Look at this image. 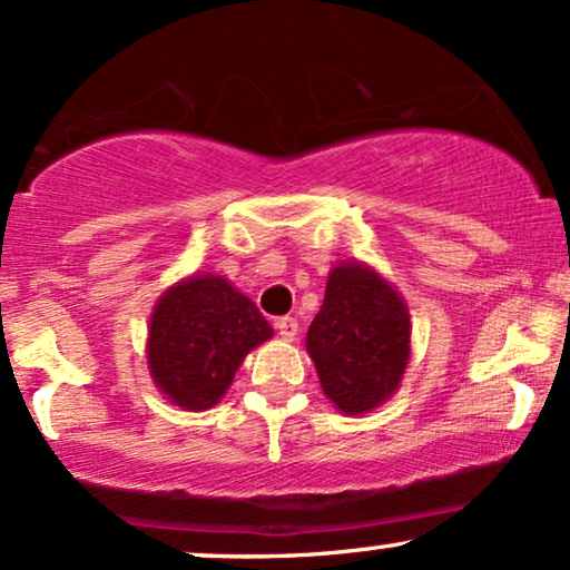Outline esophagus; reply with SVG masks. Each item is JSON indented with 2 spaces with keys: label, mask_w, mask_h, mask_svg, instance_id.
<instances>
[{
  "label": "esophagus",
  "mask_w": 570,
  "mask_h": 570,
  "mask_svg": "<svg viewBox=\"0 0 570 570\" xmlns=\"http://www.w3.org/2000/svg\"><path fill=\"white\" fill-rule=\"evenodd\" d=\"M276 328L284 340H294L299 332V324H297V318H292V315H284V318L276 321Z\"/></svg>",
  "instance_id": "34e87169"
}]
</instances>
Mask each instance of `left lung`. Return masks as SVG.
<instances>
[{
  "label": "left lung",
  "mask_w": 570,
  "mask_h": 570,
  "mask_svg": "<svg viewBox=\"0 0 570 570\" xmlns=\"http://www.w3.org/2000/svg\"><path fill=\"white\" fill-rule=\"evenodd\" d=\"M305 347L328 401L347 416L368 414L395 395L406 374L409 307L374 267L337 263Z\"/></svg>",
  "instance_id": "8db88e82"
}]
</instances>
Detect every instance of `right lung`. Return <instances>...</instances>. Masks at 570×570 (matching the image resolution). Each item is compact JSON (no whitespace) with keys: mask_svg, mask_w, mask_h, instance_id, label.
<instances>
[{"mask_svg":"<svg viewBox=\"0 0 570 570\" xmlns=\"http://www.w3.org/2000/svg\"><path fill=\"white\" fill-rule=\"evenodd\" d=\"M273 337L265 315L225 276L198 273L169 286L148 324L146 358L156 387L185 411L219 403L246 358Z\"/></svg>","mask_w":570,"mask_h":570,"instance_id":"add662e5","label":"right lung"}]
</instances>
